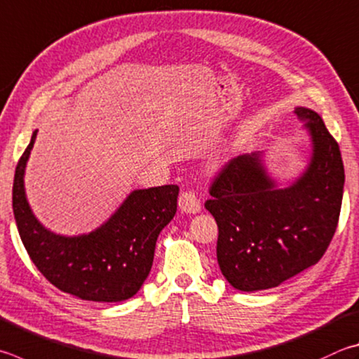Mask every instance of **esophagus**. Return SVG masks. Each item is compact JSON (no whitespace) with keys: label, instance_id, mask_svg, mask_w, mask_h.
Wrapping results in <instances>:
<instances>
[{"label":"esophagus","instance_id":"esophagus-1","mask_svg":"<svg viewBox=\"0 0 359 359\" xmlns=\"http://www.w3.org/2000/svg\"><path fill=\"white\" fill-rule=\"evenodd\" d=\"M179 207H180V210H184L187 213H198V212H201V201L198 199L196 193L188 190V191H184L180 194Z\"/></svg>","mask_w":359,"mask_h":359}]
</instances>
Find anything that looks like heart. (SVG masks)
<instances>
[{"instance_id": "obj_1", "label": "heart", "mask_w": 359, "mask_h": 359, "mask_svg": "<svg viewBox=\"0 0 359 359\" xmlns=\"http://www.w3.org/2000/svg\"><path fill=\"white\" fill-rule=\"evenodd\" d=\"M221 165H223V160H221V157H215L210 161V168L212 169H218V168H221Z\"/></svg>"}]
</instances>
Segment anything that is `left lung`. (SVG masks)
<instances>
[{"mask_svg":"<svg viewBox=\"0 0 359 359\" xmlns=\"http://www.w3.org/2000/svg\"><path fill=\"white\" fill-rule=\"evenodd\" d=\"M295 116L311 136L304 171L278 187L262 154L238 155L210 187L205 208L218 224L217 259L233 289L278 287L316 265L333 238L344 194V163L322 117L297 107Z\"/></svg>","mask_w":359,"mask_h":359,"instance_id":"left-lung-1","label":"left lung"}]
</instances>
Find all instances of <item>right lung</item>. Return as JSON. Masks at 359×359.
Wrapping results in <instances>:
<instances>
[{
	"label": "right lung",
	"mask_w": 359,
	"mask_h": 359,
	"mask_svg": "<svg viewBox=\"0 0 359 359\" xmlns=\"http://www.w3.org/2000/svg\"><path fill=\"white\" fill-rule=\"evenodd\" d=\"M37 136L15 168L12 208L18 233L37 270L62 292L97 303L132 298L152 269L160 232L177 212V185L135 190L100 227L66 237L36 218L25 193V169Z\"/></svg>",
	"instance_id": "right-lung-1"
}]
</instances>
